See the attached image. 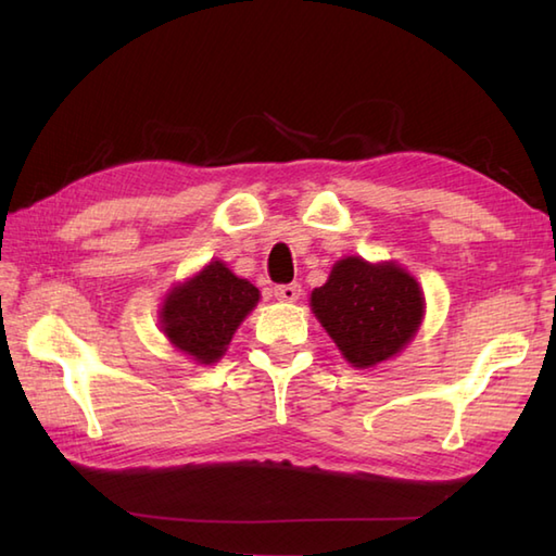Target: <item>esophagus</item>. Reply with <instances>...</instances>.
Instances as JSON below:
<instances>
[{
  "label": "esophagus",
  "instance_id": "1",
  "mask_svg": "<svg viewBox=\"0 0 556 556\" xmlns=\"http://www.w3.org/2000/svg\"><path fill=\"white\" fill-rule=\"evenodd\" d=\"M274 292L280 302H294V300H300L302 288L298 286V282H290V286H278Z\"/></svg>",
  "mask_w": 556,
  "mask_h": 556
}]
</instances>
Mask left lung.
Wrapping results in <instances>:
<instances>
[{"mask_svg": "<svg viewBox=\"0 0 556 556\" xmlns=\"http://www.w3.org/2000/svg\"><path fill=\"white\" fill-rule=\"evenodd\" d=\"M312 312L353 367H374L413 341L425 316L417 280L399 264L341 258L321 288L312 292Z\"/></svg>", "mask_w": 556, "mask_h": 556, "instance_id": "left-lung-1", "label": "left lung"}]
</instances>
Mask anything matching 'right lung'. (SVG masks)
<instances>
[{
  "label": "right lung",
  "instance_id": "1",
  "mask_svg": "<svg viewBox=\"0 0 556 556\" xmlns=\"http://www.w3.org/2000/svg\"><path fill=\"white\" fill-rule=\"evenodd\" d=\"M258 288L237 278L223 262H211L169 290L161 309L167 341L199 365L218 362L237 326L256 307Z\"/></svg>",
  "mask_w": 556,
  "mask_h": 556
}]
</instances>
